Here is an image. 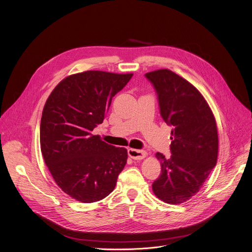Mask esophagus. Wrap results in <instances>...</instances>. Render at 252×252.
Listing matches in <instances>:
<instances>
[{
    "mask_svg": "<svg viewBox=\"0 0 252 252\" xmlns=\"http://www.w3.org/2000/svg\"><path fill=\"white\" fill-rule=\"evenodd\" d=\"M128 156L133 159H143L148 156L147 151L145 150H135V149H128Z\"/></svg>",
    "mask_w": 252,
    "mask_h": 252,
    "instance_id": "esophagus-1",
    "label": "esophagus"
}]
</instances>
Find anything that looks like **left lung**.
<instances>
[{
  "mask_svg": "<svg viewBox=\"0 0 252 252\" xmlns=\"http://www.w3.org/2000/svg\"><path fill=\"white\" fill-rule=\"evenodd\" d=\"M145 76L156 90L161 117L173 126L172 156L156 154L162 171L153 183V191L168 204H180L198 193L216 165V122L199 90L186 79L169 69Z\"/></svg>",
  "mask_w": 252,
  "mask_h": 252,
  "instance_id": "obj_1",
  "label": "left lung"
}]
</instances>
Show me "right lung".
I'll use <instances>...</instances> for the list:
<instances>
[{
    "label": "right lung",
    "instance_id": "right-lung-1",
    "mask_svg": "<svg viewBox=\"0 0 252 252\" xmlns=\"http://www.w3.org/2000/svg\"><path fill=\"white\" fill-rule=\"evenodd\" d=\"M131 76L95 70L67 76L44 105L40 145L45 164L62 191L77 201L108 196L126 164V149L104 143L93 130Z\"/></svg>",
    "mask_w": 252,
    "mask_h": 252
}]
</instances>
